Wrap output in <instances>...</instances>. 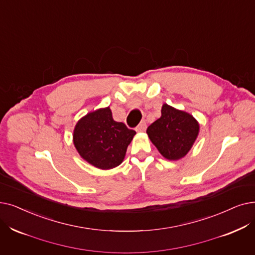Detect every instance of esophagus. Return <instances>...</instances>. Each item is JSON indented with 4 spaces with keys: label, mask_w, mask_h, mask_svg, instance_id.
I'll use <instances>...</instances> for the list:
<instances>
[{
    "label": "esophagus",
    "mask_w": 255,
    "mask_h": 255,
    "mask_svg": "<svg viewBox=\"0 0 255 255\" xmlns=\"http://www.w3.org/2000/svg\"><path fill=\"white\" fill-rule=\"evenodd\" d=\"M146 128H147V124H146V122L143 121V122H140L139 125L136 127V131L143 132V131H146Z\"/></svg>",
    "instance_id": "1"
}]
</instances>
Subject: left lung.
Listing matches in <instances>:
<instances>
[{
  "mask_svg": "<svg viewBox=\"0 0 255 255\" xmlns=\"http://www.w3.org/2000/svg\"><path fill=\"white\" fill-rule=\"evenodd\" d=\"M147 133L164 158L178 160L193 147L199 123L192 115L163 104L161 117L148 127Z\"/></svg>",
  "mask_w": 255,
  "mask_h": 255,
  "instance_id": "obj_1",
  "label": "left lung"
}]
</instances>
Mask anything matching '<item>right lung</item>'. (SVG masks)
I'll list each match as a JSON object with an SVG mask.
<instances>
[{
	"instance_id": "obj_1",
	"label": "right lung",
	"mask_w": 255,
	"mask_h": 255,
	"mask_svg": "<svg viewBox=\"0 0 255 255\" xmlns=\"http://www.w3.org/2000/svg\"><path fill=\"white\" fill-rule=\"evenodd\" d=\"M135 133L124 123L116 122L112 110L106 107L80 119L75 126L73 140L84 160L98 169L109 170L124 160Z\"/></svg>"
}]
</instances>
